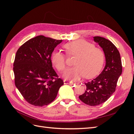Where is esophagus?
Instances as JSON below:
<instances>
[{
    "mask_svg": "<svg viewBox=\"0 0 134 134\" xmlns=\"http://www.w3.org/2000/svg\"><path fill=\"white\" fill-rule=\"evenodd\" d=\"M64 84H69V85H72L74 84V83L72 82H69L68 80H64Z\"/></svg>",
    "mask_w": 134,
    "mask_h": 134,
    "instance_id": "1",
    "label": "esophagus"
}]
</instances>
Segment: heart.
<instances>
[{
	"mask_svg": "<svg viewBox=\"0 0 134 134\" xmlns=\"http://www.w3.org/2000/svg\"><path fill=\"white\" fill-rule=\"evenodd\" d=\"M68 56H75L74 65L68 69L64 77L66 79L78 80L86 76L91 78L99 73L104 61L103 50L84 40H78L64 45ZM51 62L57 70L63 72L66 66V56L60 51H55L51 55Z\"/></svg>",
	"mask_w": 134,
	"mask_h": 134,
	"instance_id": "heart-1",
	"label": "heart"
}]
</instances>
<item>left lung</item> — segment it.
Masks as SVG:
<instances>
[{
	"label": "left lung",
	"instance_id": "obj_1",
	"mask_svg": "<svg viewBox=\"0 0 134 134\" xmlns=\"http://www.w3.org/2000/svg\"><path fill=\"white\" fill-rule=\"evenodd\" d=\"M93 38L103 48L106 63L103 70L98 76L85 83L86 91L79 96L80 100L91 106L104 103L111 96L122 71L120 52L115 44L104 37L95 36Z\"/></svg>",
	"mask_w": 134,
	"mask_h": 134
}]
</instances>
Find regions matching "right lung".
Returning a JSON list of instances; mask_svg holds the SVG:
<instances>
[{"instance_id":"obj_1","label":"right lung","mask_w":134,"mask_h":134,"mask_svg":"<svg viewBox=\"0 0 134 134\" xmlns=\"http://www.w3.org/2000/svg\"><path fill=\"white\" fill-rule=\"evenodd\" d=\"M62 42L40 35L23 43L16 52L15 85L24 99L33 106L42 107L51 103L64 84L51 60L55 47Z\"/></svg>"}]
</instances>
